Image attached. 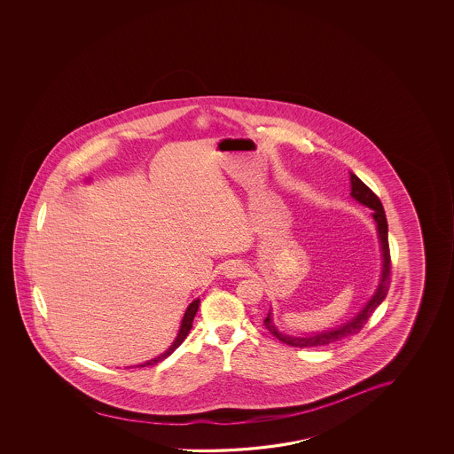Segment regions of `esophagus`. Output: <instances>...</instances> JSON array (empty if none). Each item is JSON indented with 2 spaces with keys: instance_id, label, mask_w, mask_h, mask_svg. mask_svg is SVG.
<instances>
[{
  "instance_id": "obj_1",
  "label": "esophagus",
  "mask_w": 454,
  "mask_h": 454,
  "mask_svg": "<svg viewBox=\"0 0 454 454\" xmlns=\"http://www.w3.org/2000/svg\"><path fill=\"white\" fill-rule=\"evenodd\" d=\"M224 275L230 277V278H236V277H242L247 274V266L240 261H230L226 266H224Z\"/></svg>"
}]
</instances>
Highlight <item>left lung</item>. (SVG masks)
Masks as SVG:
<instances>
[{"label": "left lung", "instance_id": "left-lung-1", "mask_svg": "<svg viewBox=\"0 0 454 454\" xmlns=\"http://www.w3.org/2000/svg\"><path fill=\"white\" fill-rule=\"evenodd\" d=\"M349 182H351V193H349L351 198L356 200L359 204H363L365 207L373 210L372 216H373V220L377 223L380 246H381V258H383V261H381L383 264H381V277H380L379 286H377V291L373 293V296L369 299V302L361 309V312L357 313L355 318L347 321L342 326L334 327V329H329V331L301 335V337L283 334L275 326L274 321H272V315L269 312L266 320H264V326L268 327L269 333L275 335L280 342L291 345V347H298V348L323 347V345H329V343L339 342V340H342V339L349 337V335L357 334L364 327L367 320L371 318L373 310L387 298L389 283H391V256H389V244H387V215H385V210H383L379 196L373 193L363 180L357 179L353 172H349Z\"/></svg>", "mask_w": 454, "mask_h": 454}]
</instances>
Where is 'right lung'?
<instances>
[{
	"instance_id": "obj_1",
	"label": "right lung",
	"mask_w": 454,
	"mask_h": 454,
	"mask_svg": "<svg viewBox=\"0 0 454 454\" xmlns=\"http://www.w3.org/2000/svg\"><path fill=\"white\" fill-rule=\"evenodd\" d=\"M200 299H194L192 304L188 305V309H186L185 315H184V318H182V323H180L179 334L177 337L174 339V342H172L171 347L164 351L163 355H160V356L153 357V359H150L147 363H144V364L136 365V367H145V365H153L156 363H160V361H163L166 357L169 356L174 353V349L179 347L180 343L184 342L186 339V335L190 333V329L193 326L194 315L198 312V309H200Z\"/></svg>"
}]
</instances>
